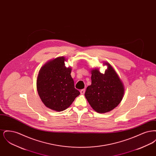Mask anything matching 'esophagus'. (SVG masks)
Masks as SVG:
<instances>
[{"label":"esophagus","instance_id":"esophagus-1","mask_svg":"<svg viewBox=\"0 0 156 156\" xmlns=\"http://www.w3.org/2000/svg\"><path fill=\"white\" fill-rule=\"evenodd\" d=\"M85 89H81L80 90V93L81 95H83L85 94Z\"/></svg>","mask_w":156,"mask_h":156}]
</instances>
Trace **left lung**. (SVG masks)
Instances as JSON below:
<instances>
[{"label":"left lung","instance_id":"left-lung-1","mask_svg":"<svg viewBox=\"0 0 156 156\" xmlns=\"http://www.w3.org/2000/svg\"><path fill=\"white\" fill-rule=\"evenodd\" d=\"M105 74L98 69L91 71V85L85 93L91 107L98 113L111 111L121 102L124 95V87L116 71L109 63Z\"/></svg>","mask_w":156,"mask_h":156}]
</instances>
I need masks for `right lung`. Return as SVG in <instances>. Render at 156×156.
<instances>
[{"mask_svg":"<svg viewBox=\"0 0 156 156\" xmlns=\"http://www.w3.org/2000/svg\"><path fill=\"white\" fill-rule=\"evenodd\" d=\"M63 57L47 62L37 76V89L45 105L55 111L68 108L80 92L75 89L71 77V68L65 67Z\"/></svg>","mask_w":156,"mask_h":156,"instance_id":"add662e5","label":"right lung"}]
</instances>
